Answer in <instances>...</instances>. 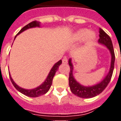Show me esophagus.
Returning <instances> with one entry per match:
<instances>
[{"mask_svg": "<svg viewBox=\"0 0 121 121\" xmlns=\"http://www.w3.org/2000/svg\"><path fill=\"white\" fill-rule=\"evenodd\" d=\"M62 62H63V63H64V64H67V62H68V60H67V58H64L62 60Z\"/></svg>", "mask_w": 121, "mask_h": 121, "instance_id": "esophagus-1", "label": "esophagus"}]
</instances>
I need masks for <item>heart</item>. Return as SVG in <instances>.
<instances>
[{"instance_id":"obj_1","label":"heart","mask_w":121,"mask_h":121,"mask_svg":"<svg viewBox=\"0 0 121 121\" xmlns=\"http://www.w3.org/2000/svg\"><path fill=\"white\" fill-rule=\"evenodd\" d=\"M96 37V34L94 31H89L87 29H81L73 35L72 39L73 41H81L85 39L87 41L91 42L94 40Z\"/></svg>"}]
</instances>
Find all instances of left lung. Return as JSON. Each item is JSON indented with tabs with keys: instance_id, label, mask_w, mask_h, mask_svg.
I'll return each instance as SVG.
<instances>
[{
	"instance_id": "1",
	"label": "left lung",
	"mask_w": 121,
	"mask_h": 121,
	"mask_svg": "<svg viewBox=\"0 0 121 121\" xmlns=\"http://www.w3.org/2000/svg\"><path fill=\"white\" fill-rule=\"evenodd\" d=\"M99 39L98 40V43L106 46L109 50L111 55V61L109 71L108 73V75H106V77L100 82L95 85L90 86H85L80 84L75 80V78L73 77V65L71 62V59L70 58L69 60V65L70 67L69 85L70 86V89L73 94L82 98H91L98 96L100 93H102L105 88L107 87L109 82H110L111 78L113 75V72L115 56L112 41L109 36L104 30H102V29L99 28Z\"/></svg>"
}]
</instances>
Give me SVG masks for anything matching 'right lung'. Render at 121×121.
<instances>
[{"instance_id":"1","label":"right lung","mask_w":121,"mask_h":121,"mask_svg":"<svg viewBox=\"0 0 121 121\" xmlns=\"http://www.w3.org/2000/svg\"><path fill=\"white\" fill-rule=\"evenodd\" d=\"M40 27V22H38L37 21H33L32 22L29 23V24H27V25H25V27H23L20 31H19V33L17 34V35H18L19 34H20L21 33H22L23 31H25L27 29L30 28H33V27ZM15 37V38H16ZM62 63V61L60 60L59 61H58L57 63H56L54 65V66L52 67V68L50 70V71L47 77V78H46V80L44 81V82L42 83V84H40L39 86L35 88H33V89H24L23 88H21L19 87L18 85H17L15 82L13 81V80L12 79V78L11 77L10 74H9L10 75V81L12 82V83L13 84V86L15 87L16 88L17 90H18L19 92H20L21 93H22L23 94H24L25 96H28V97H31V98H35V97H39V96H42L43 94H46L48 91L49 90V89L51 87V85L52 84V80H53V78L54 77L56 71H58V68H59V66Z\"/></svg>"}]
</instances>
